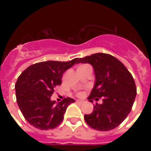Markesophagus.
<instances>
[{"label": "esophagus", "mask_w": 151, "mask_h": 151, "mask_svg": "<svg viewBox=\"0 0 151 151\" xmlns=\"http://www.w3.org/2000/svg\"><path fill=\"white\" fill-rule=\"evenodd\" d=\"M76 103H79V104H82V103H84V101L83 100H76Z\"/></svg>", "instance_id": "obj_1"}]
</instances>
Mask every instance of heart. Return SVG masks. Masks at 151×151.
Instances as JSON below:
<instances>
[{
  "mask_svg": "<svg viewBox=\"0 0 151 151\" xmlns=\"http://www.w3.org/2000/svg\"><path fill=\"white\" fill-rule=\"evenodd\" d=\"M85 66V65H82V66ZM79 67H80V66H79Z\"/></svg>",
  "mask_w": 151,
  "mask_h": 151,
  "instance_id": "heart-1",
  "label": "heart"
}]
</instances>
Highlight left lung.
Returning <instances> with one entry per match:
<instances>
[{
    "mask_svg": "<svg viewBox=\"0 0 151 151\" xmlns=\"http://www.w3.org/2000/svg\"><path fill=\"white\" fill-rule=\"evenodd\" d=\"M78 63L91 64L95 81L88 99L92 102L103 97L90 114H85L86 123L99 131H110L122 123L130 113L136 96L132 76L122 62L111 55L96 53L78 59Z\"/></svg>",
    "mask_w": 151,
    "mask_h": 151,
    "instance_id": "1",
    "label": "left lung"
}]
</instances>
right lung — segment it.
Instances as JSON below:
<instances>
[{
	"label": "right lung",
	"instance_id": "right-lung-1",
	"mask_svg": "<svg viewBox=\"0 0 151 151\" xmlns=\"http://www.w3.org/2000/svg\"><path fill=\"white\" fill-rule=\"evenodd\" d=\"M78 58L69 62L46 61L29 66L18 78L15 95L19 107L29 124L41 130L55 129L63 120L66 108L74 99L65 98L57 103L51 96L61 85L64 72L78 63Z\"/></svg>",
	"mask_w": 151,
	"mask_h": 151
}]
</instances>
